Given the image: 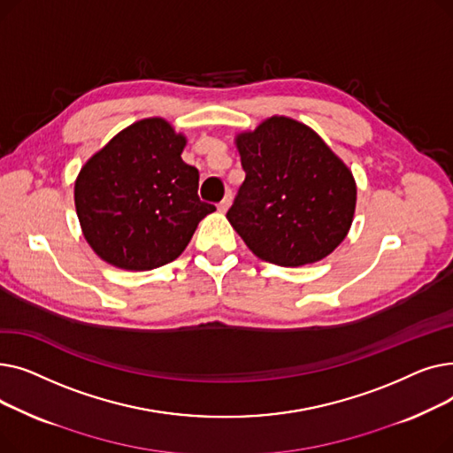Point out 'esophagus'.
Wrapping results in <instances>:
<instances>
[{
    "mask_svg": "<svg viewBox=\"0 0 453 453\" xmlns=\"http://www.w3.org/2000/svg\"><path fill=\"white\" fill-rule=\"evenodd\" d=\"M231 200H233V195H231V193H227V195L224 196V200L219 203V209H220L222 212H226V211L229 209V205H231Z\"/></svg>",
    "mask_w": 453,
    "mask_h": 453,
    "instance_id": "esophagus-1",
    "label": "esophagus"
}]
</instances>
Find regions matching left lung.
Instances as JSON below:
<instances>
[{"label":"left lung","mask_w":453,"mask_h":453,"mask_svg":"<svg viewBox=\"0 0 453 453\" xmlns=\"http://www.w3.org/2000/svg\"><path fill=\"white\" fill-rule=\"evenodd\" d=\"M246 180L227 219L248 248L279 266H303L334 251L350 227L356 183L308 127L272 117L236 137Z\"/></svg>","instance_id":"left-lung-1"}]
</instances>
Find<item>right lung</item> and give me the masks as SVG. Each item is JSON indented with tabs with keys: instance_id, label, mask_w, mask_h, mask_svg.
<instances>
[{
	"instance_id": "add662e5",
	"label": "right lung",
	"mask_w": 453,
	"mask_h": 453,
	"mask_svg": "<svg viewBox=\"0 0 453 453\" xmlns=\"http://www.w3.org/2000/svg\"><path fill=\"white\" fill-rule=\"evenodd\" d=\"M185 137L163 119L119 132L75 183L86 241L106 263L145 272L173 263L212 203L198 196V169L181 159Z\"/></svg>"
}]
</instances>
